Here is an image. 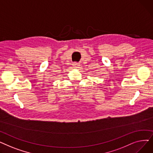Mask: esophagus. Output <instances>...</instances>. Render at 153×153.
I'll return each instance as SVG.
<instances>
[{"instance_id":"34e87169","label":"esophagus","mask_w":153,"mask_h":153,"mask_svg":"<svg viewBox=\"0 0 153 153\" xmlns=\"http://www.w3.org/2000/svg\"><path fill=\"white\" fill-rule=\"evenodd\" d=\"M80 66L79 63H77V62H74L73 64H72V66H73L74 68H78L79 66Z\"/></svg>"}]
</instances>
